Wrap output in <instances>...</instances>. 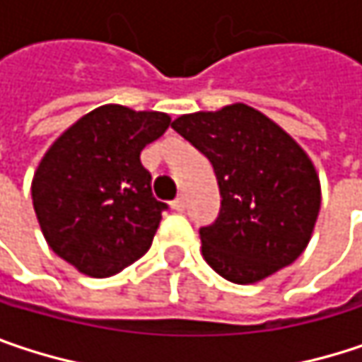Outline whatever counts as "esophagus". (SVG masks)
I'll use <instances>...</instances> for the list:
<instances>
[{"label": "esophagus", "instance_id": "esophagus-1", "mask_svg": "<svg viewBox=\"0 0 362 362\" xmlns=\"http://www.w3.org/2000/svg\"><path fill=\"white\" fill-rule=\"evenodd\" d=\"M172 209H176V211H184V209H186V199H184L182 194L172 201Z\"/></svg>", "mask_w": 362, "mask_h": 362}]
</instances>
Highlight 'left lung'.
I'll list each match as a JSON object with an SVG mask.
<instances>
[{
  "instance_id": "1",
  "label": "left lung",
  "mask_w": 362,
  "mask_h": 362,
  "mask_svg": "<svg viewBox=\"0 0 362 362\" xmlns=\"http://www.w3.org/2000/svg\"><path fill=\"white\" fill-rule=\"evenodd\" d=\"M172 128L214 165L221 207L199 230L221 278L252 284L300 257L319 215L321 188L307 153L245 103L180 115Z\"/></svg>"
}]
</instances>
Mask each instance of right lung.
<instances>
[{
	"mask_svg": "<svg viewBox=\"0 0 362 362\" xmlns=\"http://www.w3.org/2000/svg\"><path fill=\"white\" fill-rule=\"evenodd\" d=\"M170 115L103 105L70 126L33 178V205L51 250L90 278H110L141 259L165 203L151 192L141 151Z\"/></svg>",
	"mask_w": 362,
	"mask_h": 362,
	"instance_id": "obj_1",
	"label": "right lung"
}]
</instances>
